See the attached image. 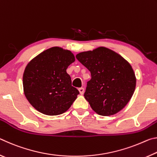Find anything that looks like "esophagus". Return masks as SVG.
<instances>
[{"instance_id":"obj_1","label":"esophagus","mask_w":157,"mask_h":157,"mask_svg":"<svg viewBox=\"0 0 157 157\" xmlns=\"http://www.w3.org/2000/svg\"><path fill=\"white\" fill-rule=\"evenodd\" d=\"M79 94L81 95H83L84 93V89L83 87H80V88H79Z\"/></svg>"}]
</instances>
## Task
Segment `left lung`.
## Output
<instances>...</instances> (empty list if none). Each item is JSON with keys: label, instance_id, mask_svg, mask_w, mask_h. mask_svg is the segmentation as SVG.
<instances>
[{"label": "left lung", "instance_id": "1", "mask_svg": "<svg viewBox=\"0 0 157 157\" xmlns=\"http://www.w3.org/2000/svg\"><path fill=\"white\" fill-rule=\"evenodd\" d=\"M91 72L84 96L95 113L109 116L125 107L136 88V78L127 61L106 47L77 54Z\"/></svg>", "mask_w": 157, "mask_h": 157}]
</instances>
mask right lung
<instances>
[{"label": "right lung", "instance_id": "obj_1", "mask_svg": "<svg viewBox=\"0 0 157 157\" xmlns=\"http://www.w3.org/2000/svg\"><path fill=\"white\" fill-rule=\"evenodd\" d=\"M72 52L60 47L44 50L29 62L23 75V92L39 112L57 116L66 112L79 94L66 73L75 62Z\"/></svg>", "mask_w": 157, "mask_h": 157}]
</instances>
